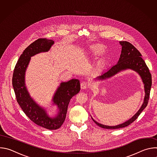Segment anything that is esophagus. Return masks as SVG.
<instances>
[{"label": "esophagus", "mask_w": 157, "mask_h": 157, "mask_svg": "<svg viewBox=\"0 0 157 157\" xmlns=\"http://www.w3.org/2000/svg\"><path fill=\"white\" fill-rule=\"evenodd\" d=\"M89 87V84L86 81H82L81 83V88L82 89H85L87 87Z\"/></svg>", "instance_id": "obj_1"}]
</instances>
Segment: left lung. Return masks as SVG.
Here are the masks:
<instances>
[{"label": "left lung", "mask_w": 157, "mask_h": 157, "mask_svg": "<svg viewBox=\"0 0 157 157\" xmlns=\"http://www.w3.org/2000/svg\"><path fill=\"white\" fill-rule=\"evenodd\" d=\"M119 43L122 47V50L117 63L110 67L106 71H104L102 75L96 78L95 81H103L122 71L127 70H131L136 72L140 76L144 86L145 96L144 102L137 113L130 119L119 125L113 126L104 125L95 121L91 116L93 121L98 126L107 129H116L123 128L128 126L134 121H136L148 104L150 89L151 87V76L145 62L142 58L141 53L129 42L120 41Z\"/></svg>", "instance_id": "1"}]
</instances>
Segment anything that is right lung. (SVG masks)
<instances>
[{"mask_svg":"<svg viewBox=\"0 0 157 157\" xmlns=\"http://www.w3.org/2000/svg\"><path fill=\"white\" fill-rule=\"evenodd\" d=\"M54 43L53 40L39 38L30 44L20 55L12 78L16 99L21 109L36 125L49 130H56L62 125L71 99L80 91V82L78 79L61 82L52 98V104L57 107V113L53 117L49 116L47 109L31 97L25 84V73L31 57L40 53L48 52Z\"/></svg>","mask_w":157,"mask_h":157,"instance_id":"obj_1","label":"right lung"}]
</instances>
